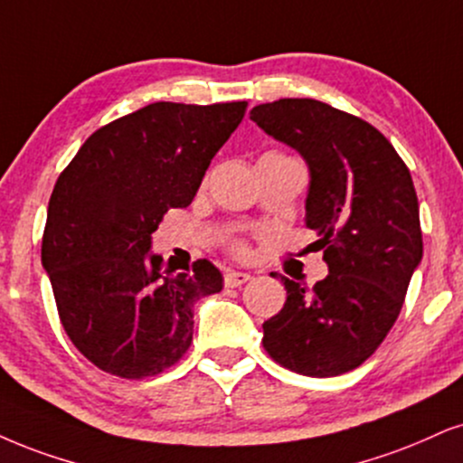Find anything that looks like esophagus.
Wrapping results in <instances>:
<instances>
[{"instance_id":"obj_1","label":"esophagus","mask_w":463,"mask_h":463,"mask_svg":"<svg viewBox=\"0 0 463 463\" xmlns=\"http://www.w3.org/2000/svg\"><path fill=\"white\" fill-rule=\"evenodd\" d=\"M247 281H250V275L249 272H227L225 275V285L227 288H241V285H244Z\"/></svg>"}]
</instances>
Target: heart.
I'll list each match as a JSON object with an SVG mask.
<instances>
[{
	"instance_id": "b5f03b06",
	"label": "heart",
	"mask_w": 463,
	"mask_h": 463,
	"mask_svg": "<svg viewBox=\"0 0 463 463\" xmlns=\"http://www.w3.org/2000/svg\"><path fill=\"white\" fill-rule=\"evenodd\" d=\"M236 250L238 253H244V247H236Z\"/></svg>"
}]
</instances>
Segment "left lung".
I'll return each instance as SVG.
<instances>
[{"label":"left lung","mask_w":463,"mask_h":463,"mask_svg":"<svg viewBox=\"0 0 463 463\" xmlns=\"http://www.w3.org/2000/svg\"><path fill=\"white\" fill-rule=\"evenodd\" d=\"M250 119L309 165L305 222L328 264L313 288L281 277L288 300L261 344L296 373L341 375L386 339L423 258L412 175L378 128L326 102L281 99Z\"/></svg>","instance_id":"left-lung-1"}]
</instances>
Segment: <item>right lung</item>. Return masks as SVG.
Listing matches in <instances>:
<instances>
[{"label": "right lung", "instance_id": "1", "mask_svg": "<svg viewBox=\"0 0 463 463\" xmlns=\"http://www.w3.org/2000/svg\"><path fill=\"white\" fill-rule=\"evenodd\" d=\"M247 102H152L88 137L49 199L43 266L79 352L127 380L156 375L193 341V307L222 289L219 268L165 270L150 253L169 208H186Z\"/></svg>", "mask_w": 463, "mask_h": 463}]
</instances>
